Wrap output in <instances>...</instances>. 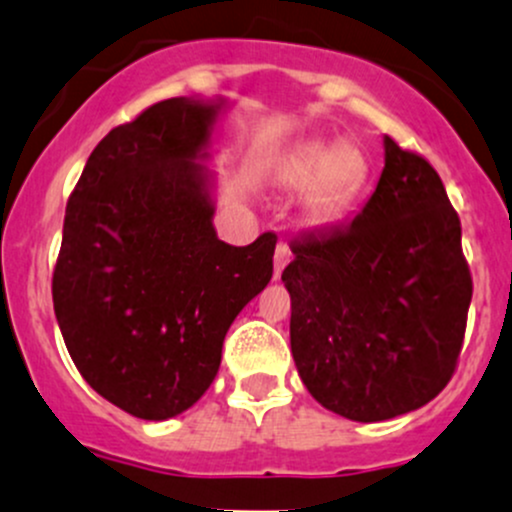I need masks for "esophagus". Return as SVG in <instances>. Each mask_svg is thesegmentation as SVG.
<instances>
[{
    "instance_id": "esophagus-1",
    "label": "esophagus",
    "mask_w": 512,
    "mask_h": 512,
    "mask_svg": "<svg viewBox=\"0 0 512 512\" xmlns=\"http://www.w3.org/2000/svg\"><path fill=\"white\" fill-rule=\"evenodd\" d=\"M289 257H292V252H289V247L284 245V242H279L277 250H274V279L282 277L284 267L289 265Z\"/></svg>"
}]
</instances>
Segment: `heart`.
Listing matches in <instances>:
<instances>
[{
    "mask_svg": "<svg viewBox=\"0 0 512 512\" xmlns=\"http://www.w3.org/2000/svg\"><path fill=\"white\" fill-rule=\"evenodd\" d=\"M363 157L346 144H301L279 166L277 181L284 191L301 193V218L306 225H324L336 218L363 181Z\"/></svg>",
    "mask_w": 512,
    "mask_h": 512,
    "instance_id": "heart-1",
    "label": "heart"
}]
</instances>
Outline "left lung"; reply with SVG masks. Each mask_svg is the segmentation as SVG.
<instances>
[{"mask_svg":"<svg viewBox=\"0 0 512 512\" xmlns=\"http://www.w3.org/2000/svg\"><path fill=\"white\" fill-rule=\"evenodd\" d=\"M385 169L351 223L292 242V355L306 390L353 422L419 410L451 380L471 272L427 159L385 137Z\"/></svg>","mask_w":512,"mask_h":512,"instance_id":"obj_1","label":"left lung"}]
</instances>
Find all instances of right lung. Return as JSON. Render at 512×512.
Here are the masks:
<instances>
[{
  "mask_svg": "<svg viewBox=\"0 0 512 512\" xmlns=\"http://www.w3.org/2000/svg\"><path fill=\"white\" fill-rule=\"evenodd\" d=\"M225 98H171L112 129L68 198L53 309L75 368L115 407L171 419L201 400L225 333L272 279L277 238L213 228Z\"/></svg>",
  "mask_w": 512,
  "mask_h": 512,
  "instance_id": "add662e5",
  "label": "right lung"
}]
</instances>
